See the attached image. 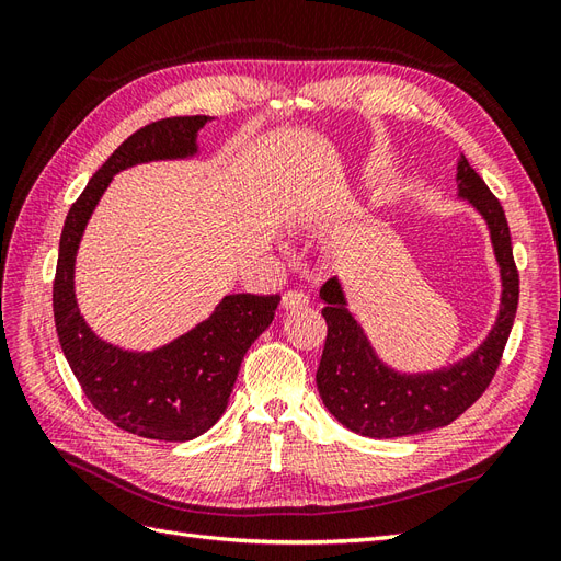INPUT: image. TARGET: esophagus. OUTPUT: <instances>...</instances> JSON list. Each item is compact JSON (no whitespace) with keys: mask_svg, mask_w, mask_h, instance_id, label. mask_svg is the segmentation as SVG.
Segmentation results:
<instances>
[{"mask_svg":"<svg viewBox=\"0 0 561 561\" xmlns=\"http://www.w3.org/2000/svg\"><path fill=\"white\" fill-rule=\"evenodd\" d=\"M309 307V297L299 290H287L283 295V309L285 311H299Z\"/></svg>","mask_w":561,"mask_h":561,"instance_id":"34e87169","label":"esophagus"}]
</instances>
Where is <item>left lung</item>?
<instances>
[{
  "label": "left lung",
  "mask_w": 561,
  "mask_h": 561,
  "mask_svg": "<svg viewBox=\"0 0 561 561\" xmlns=\"http://www.w3.org/2000/svg\"><path fill=\"white\" fill-rule=\"evenodd\" d=\"M456 180L458 196L468 198L486 219L501 266L503 295L496 325L484 344L461 363L423 375H400L377 358L358 320L346 307L342 285L330 278L320 290L325 299L322 318L328 322V339L316 383L330 414L353 433L388 439L449 426L484 393L501 365L519 301L511 227L499 198L463 157L458 161Z\"/></svg>",
  "instance_id": "1"
}]
</instances>
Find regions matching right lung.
<instances>
[{
    "label": "right lung",
    "instance_id": "right-lung-1",
    "mask_svg": "<svg viewBox=\"0 0 561 561\" xmlns=\"http://www.w3.org/2000/svg\"><path fill=\"white\" fill-rule=\"evenodd\" d=\"M208 116H168L135 130L98 168L72 203L60 233L54 280L56 332L67 363L95 410L116 428L165 443L206 433L225 414L243 355L276 316L278 295H227L215 313L151 353H130L98 339L75 299V257L98 198L128 165L196 154Z\"/></svg>",
    "mask_w": 561,
    "mask_h": 561
}]
</instances>
